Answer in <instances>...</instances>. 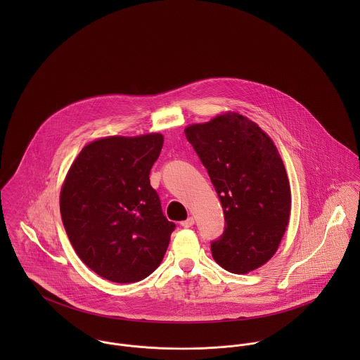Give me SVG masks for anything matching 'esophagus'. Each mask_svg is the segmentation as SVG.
<instances>
[{"instance_id":"esophagus-1","label":"esophagus","mask_w":360,"mask_h":360,"mask_svg":"<svg viewBox=\"0 0 360 360\" xmlns=\"http://www.w3.org/2000/svg\"><path fill=\"white\" fill-rule=\"evenodd\" d=\"M193 224H194V217H188L187 220L181 221V226H183V227H186V229H187V227H191Z\"/></svg>"}]
</instances>
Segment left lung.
<instances>
[{"mask_svg": "<svg viewBox=\"0 0 360 360\" xmlns=\"http://www.w3.org/2000/svg\"><path fill=\"white\" fill-rule=\"evenodd\" d=\"M209 173L224 212L223 236L212 257L247 274L277 252L291 213L288 176L273 140L255 122L224 112L184 129Z\"/></svg>", "mask_w": 360, "mask_h": 360, "instance_id": "obj_1", "label": "left lung"}]
</instances>
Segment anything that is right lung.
Instances as JSON below:
<instances>
[{
    "instance_id": "right-lung-1",
    "label": "right lung",
    "mask_w": 360,
    "mask_h": 360,
    "mask_svg": "<svg viewBox=\"0 0 360 360\" xmlns=\"http://www.w3.org/2000/svg\"><path fill=\"white\" fill-rule=\"evenodd\" d=\"M163 136H109L87 144L63 180L66 234L87 267L113 283L150 276L166 254L169 221L150 183Z\"/></svg>"
}]
</instances>
